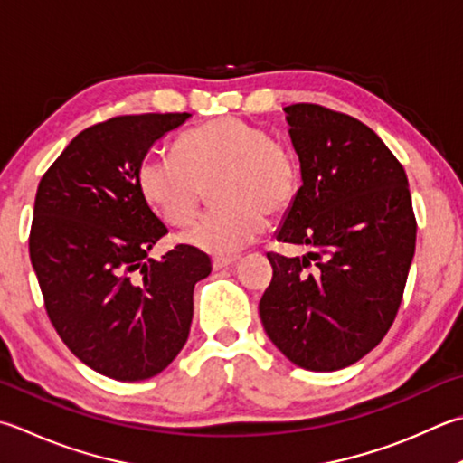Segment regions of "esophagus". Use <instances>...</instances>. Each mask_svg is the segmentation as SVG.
I'll return each mask as SVG.
<instances>
[{
	"label": "esophagus",
	"mask_w": 463,
	"mask_h": 463,
	"mask_svg": "<svg viewBox=\"0 0 463 463\" xmlns=\"http://www.w3.org/2000/svg\"><path fill=\"white\" fill-rule=\"evenodd\" d=\"M237 260H239L237 255H232V257H214V259H213V269H214V270H221V269H224V267L234 265V262H237Z\"/></svg>",
	"instance_id": "34e87169"
}]
</instances>
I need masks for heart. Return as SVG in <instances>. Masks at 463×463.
Masks as SVG:
<instances>
[{
  "label": "heart",
  "instance_id": "heart-1",
  "mask_svg": "<svg viewBox=\"0 0 463 463\" xmlns=\"http://www.w3.org/2000/svg\"><path fill=\"white\" fill-rule=\"evenodd\" d=\"M211 185L216 208L194 221L183 241L211 255H229L265 232L267 214L293 206L301 168L285 142L234 116L184 132L175 154H150L138 166L144 198L172 226L194 219Z\"/></svg>",
  "mask_w": 463,
  "mask_h": 463
}]
</instances>
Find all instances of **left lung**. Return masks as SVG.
<instances>
[{"instance_id": "left-lung-1", "label": "left lung", "mask_w": 463, "mask_h": 463, "mask_svg": "<svg viewBox=\"0 0 463 463\" xmlns=\"http://www.w3.org/2000/svg\"><path fill=\"white\" fill-rule=\"evenodd\" d=\"M283 110L303 186L277 241L317 250L303 259L269 252L273 279L259 313L288 361L337 371L393 325L418 222L402 162L369 126L319 104Z\"/></svg>"}]
</instances>
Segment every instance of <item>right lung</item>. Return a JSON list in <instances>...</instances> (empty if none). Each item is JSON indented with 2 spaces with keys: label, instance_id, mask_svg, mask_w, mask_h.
<instances>
[{
  "label": "right lung",
  "instance_id": "right-lung-1",
  "mask_svg": "<svg viewBox=\"0 0 463 463\" xmlns=\"http://www.w3.org/2000/svg\"><path fill=\"white\" fill-rule=\"evenodd\" d=\"M188 118L114 116L90 126L35 193L30 259L45 313L81 364L118 382H140L172 364L188 339L194 285L213 269L190 244L148 259L168 229L142 194L138 166Z\"/></svg>",
  "mask_w": 463,
  "mask_h": 463
}]
</instances>
